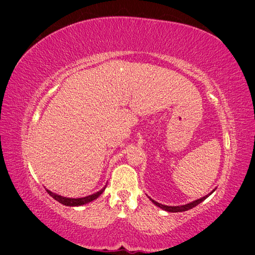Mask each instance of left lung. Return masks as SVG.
Returning a JSON list of instances; mask_svg holds the SVG:
<instances>
[{
  "label": "left lung",
  "mask_w": 255,
  "mask_h": 255,
  "mask_svg": "<svg viewBox=\"0 0 255 255\" xmlns=\"http://www.w3.org/2000/svg\"><path fill=\"white\" fill-rule=\"evenodd\" d=\"M215 189H213V191H211L209 194H207V195H206V196H204L202 198L196 199V200H194V202H191V203L185 204V205H181V206H166V205H162V204H160L158 202H155V200H153L152 198H150V197L149 198H150L151 202H152L155 206H158V207H160L161 209L169 211V213H182V211H186L188 209H192L193 207H195V206H197L198 204L204 202V200L207 198L209 195H211V194L215 192Z\"/></svg>",
  "instance_id": "1"
}]
</instances>
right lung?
Wrapping results in <instances>:
<instances>
[{
    "instance_id": "right-lung-1",
    "label": "right lung",
    "mask_w": 255,
    "mask_h": 255,
    "mask_svg": "<svg viewBox=\"0 0 255 255\" xmlns=\"http://www.w3.org/2000/svg\"><path fill=\"white\" fill-rule=\"evenodd\" d=\"M105 187H103L101 191L96 192L92 195H89V196H85V197H81V198H69V197H63L61 195H58L56 193H52L49 189H46L48 192V194L50 195L52 198H55L57 202H59L60 204L64 205V206H70V207H74V206H82L88 204L90 202H93L94 199H96L99 196H101V194L105 191Z\"/></svg>"
}]
</instances>
